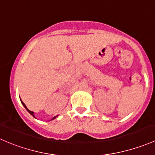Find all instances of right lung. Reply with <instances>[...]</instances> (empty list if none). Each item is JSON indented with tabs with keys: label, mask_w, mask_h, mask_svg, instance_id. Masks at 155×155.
<instances>
[{
	"label": "right lung",
	"mask_w": 155,
	"mask_h": 155,
	"mask_svg": "<svg viewBox=\"0 0 155 155\" xmlns=\"http://www.w3.org/2000/svg\"><path fill=\"white\" fill-rule=\"evenodd\" d=\"M21 101L22 104H23V105H24V107H25V108H26V110H28V112H29V113H30V114H31V115H32V116H33V117H35V116H34V114H33V111H30V110H28V108H27L26 105H25V104H24V103H23V101H21ZM55 118H56V116H55V117H54V118H53V119H55Z\"/></svg>",
	"instance_id": "add662e5"
}]
</instances>
